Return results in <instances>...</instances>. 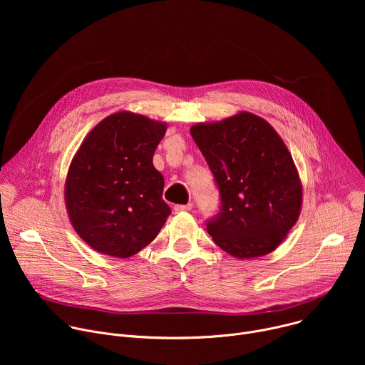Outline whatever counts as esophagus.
Instances as JSON below:
<instances>
[{
  "instance_id": "obj_1",
  "label": "esophagus",
  "mask_w": 365,
  "mask_h": 365,
  "mask_svg": "<svg viewBox=\"0 0 365 365\" xmlns=\"http://www.w3.org/2000/svg\"><path fill=\"white\" fill-rule=\"evenodd\" d=\"M173 210L176 211V212H183V211H190L192 210V203L189 202V203H186V205H175V207Z\"/></svg>"
}]
</instances>
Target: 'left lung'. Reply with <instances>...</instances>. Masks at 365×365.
I'll return each instance as SVG.
<instances>
[{
    "label": "left lung",
    "instance_id": "1",
    "mask_svg": "<svg viewBox=\"0 0 365 365\" xmlns=\"http://www.w3.org/2000/svg\"><path fill=\"white\" fill-rule=\"evenodd\" d=\"M190 134L220 190V212L206 220L207 234L237 258L276 250L302 206V185L283 140L250 113L196 124Z\"/></svg>",
    "mask_w": 365,
    "mask_h": 365
}]
</instances>
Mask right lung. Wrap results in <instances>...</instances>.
I'll use <instances>...</instances> for the list:
<instances>
[{"instance_id":"1","label":"right lung","mask_w":365,"mask_h":365,"mask_svg":"<svg viewBox=\"0 0 365 365\" xmlns=\"http://www.w3.org/2000/svg\"><path fill=\"white\" fill-rule=\"evenodd\" d=\"M166 124L117 113L83 140L71 163L65 199L71 222L93 250L127 258L148 245L172 214L153 154Z\"/></svg>"}]
</instances>
